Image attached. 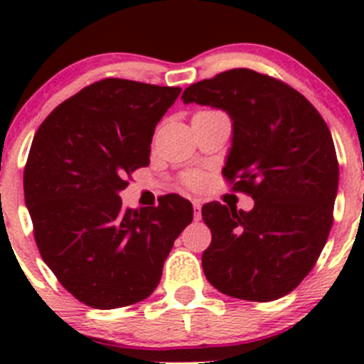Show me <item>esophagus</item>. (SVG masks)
<instances>
[{"mask_svg": "<svg viewBox=\"0 0 364 364\" xmlns=\"http://www.w3.org/2000/svg\"><path fill=\"white\" fill-rule=\"evenodd\" d=\"M192 204H193V218H196V222H199V220L203 218V211H200V209H203V200L193 199Z\"/></svg>", "mask_w": 364, "mask_h": 364, "instance_id": "1", "label": "esophagus"}]
</instances>
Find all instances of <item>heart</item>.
<instances>
[{
	"label": "heart",
	"instance_id": "1",
	"mask_svg": "<svg viewBox=\"0 0 364 364\" xmlns=\"http://www.w3.org/2000/svg\"><path fill=\"white\" fill-rule=\"evenodd\" d=\"M190 181L197 183V181H199V176H192V178H190Z\"/></svg>",
	"mask_w": 364,
	"mask_h": 364
}]
</instances>
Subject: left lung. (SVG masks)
<instances>
[{"label": "left lung", "instance_id": "8db88e82", "mask_svg": "<svg viewBox=\"0 0 364 364\" xmlns=\"http://www.w3.org/2000/svg\"><path fill=\"white\" fill-rule=\"evenodd\" d=\"M183 104L222 109L232 121L223 176L255 200L252 211L204 204L209 284L247 301L294 291L333 225L338 160L331 132L301 93L273 77L234 68L186 87Z\"/></svg>", "mask_w": 364, "mask_h": 364}]
</instances>
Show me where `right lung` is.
<instances>
[{"label":"right lung","instance_id":"obj_1","mask_svg":"<svg viewBox=\"0 0 364 364\" xmlns=\"http://www.w3.org/2000/svg\"><path fill=\"white\" fill-rule=\"evenodd\" d=\"M181 87L104 79L46 117L24 168V199L43 262L84 304L100 310L146 299L174 240L193 218L190 200L123 209L127 176L149 165L156 123Z\"/></svg>","mask_w":364,"mask_h":364}]
</instances>
